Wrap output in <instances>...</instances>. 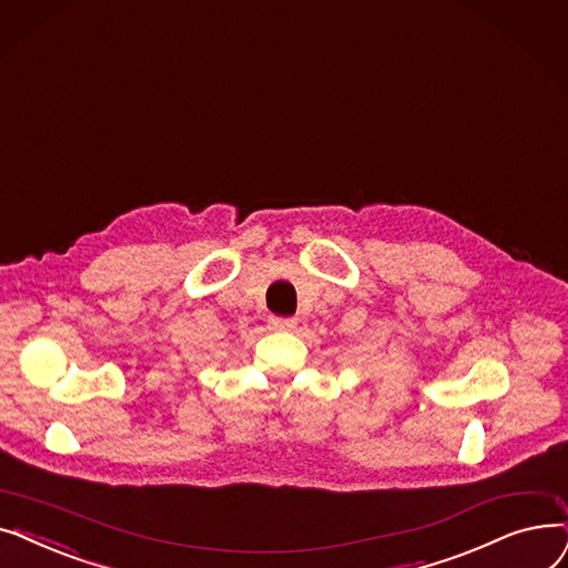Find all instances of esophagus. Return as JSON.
Masks as SVG:
<instances>
[{"label": "esophagus", "instance_id": "1", "mask_svg": "<svg viewBox=\"0 0 568 568\" xmlns=\"http://www.w3.org/2000/svg\"><path fill=\"white\" fill-rule=\"evenodd\" d=\"M295 318H286V316H270L267 318V326H270V331H293L295 328Z\"/></svg>", "mask_w": 568, "mask_h": 568}]
</instances>
